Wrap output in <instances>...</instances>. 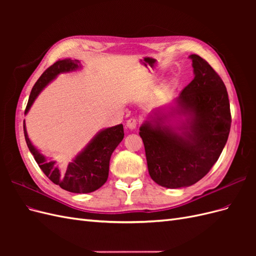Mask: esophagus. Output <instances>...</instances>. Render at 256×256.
Segmentation results:
<instances>
[{
  "label": "esophagus",
  "mask_w": 256,
  "mask_h": 256,
  "mask_svg": "<svg viewBox=\"0 0 256 256\" xmlns=\"http://www.w3.org/2000/svg\"><path fill=\"white\" fill-rule=\"evenodd\" d=\"M136 125H138V120H136V118H130V120H127V124H126L127 128L130 129V130L136 129Z\"/></svg>",
  "instance_id": "34e87169"
}]
</instances>
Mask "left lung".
<instances>
[{
	"mask_svg": "<svg viewBox=\"0 0 256 256\" xmlns=\"http://www.w3.org/2000/svg\"><path fill=\"white\" fill-rule=\"evenodd\" d=\"M189 58L194 79L173 104L152 110L138 132L150 176L170 189L189 187L209 172L226 144L232 122L222 79L196 54Z\"/></svg>",
	"mask_w": 256,
	"mask_h": 256,
	"instance_id": "obj_1",
	"label": "left lung"
}]
</instances>
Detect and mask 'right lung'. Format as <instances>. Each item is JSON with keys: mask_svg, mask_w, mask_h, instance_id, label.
Returning <instances> with one entry per match:
<instances>
[{"mask_svg": "<svg viewBox=\"0 0 256 256\" xmlns=\"http://www.w3.org/2000/svg\"><path fill=\"white\" fill-rule=\"evenodd\" d=\"M79 60L65 58L58 60L46 70L37 80L30 92L26 114L30 111L42 90L60 74L72 72L81 69ZM23 130L30 152H32L37 164L49 180L62 189L72 193H90L99 189L109 176V164L112 152L124 138L122 124L100 130L88 145L76 154L67 166H60L56 161L51 160L38 150L30 142L23 122Z\"/></svg>", "mask_w": 256, "mask_h": 256, "instance_id": "right-lung-1", "label": "right lung"}]
</instances>
